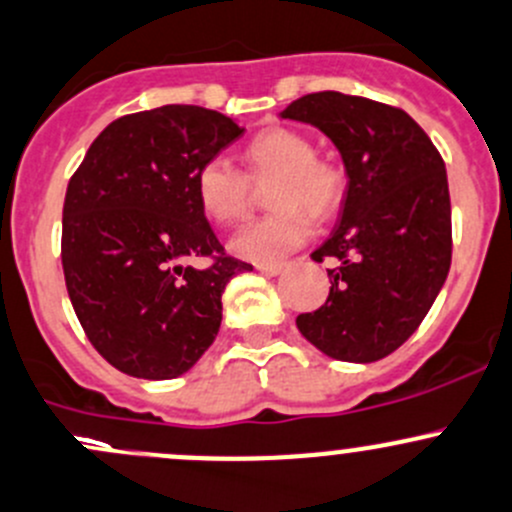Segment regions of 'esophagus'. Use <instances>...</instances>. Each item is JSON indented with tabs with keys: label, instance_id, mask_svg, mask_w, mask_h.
<instances>
[{
	"label": "esophagus",
	"instance_id": "esophagus-1",
	"mask_svg": "<svg viewBox=\"0 0 512 512\" xmlns=\"http://www.w3.org/2000/svg\"><path fill=\"white\" fill-rule=\"evenodd\" d=\"M258 271L266 273V276H278L283 271V263H258Z\"/></svg>",
	"mask_w": 512,
	"mask_h": 512
}]
</instances>
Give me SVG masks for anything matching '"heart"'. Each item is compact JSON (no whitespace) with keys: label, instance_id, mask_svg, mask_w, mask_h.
<instances>
[{"label":"heart","instance_id":"1","mask_svg":"<svg viewBox=\"0 0 512 512\" xmlns=\"http://www.w3.org/2000/svg\"><path fill=\"white\" fill-rule=\"evenodd\" d=\"M241 156L246 174L224 156L206 159L196 169V204L209 221L231 226L249 211L254 184L276 179L271 189L276 211L246 224L231 239L236 256L276 263L311 239V216L326 219L336 211L346 189V174L336 161L316 156V144L306 134L286 126L263 129L244 146Z\"/></svg>","mask_w":512,"mask_h":512}]
</instances>
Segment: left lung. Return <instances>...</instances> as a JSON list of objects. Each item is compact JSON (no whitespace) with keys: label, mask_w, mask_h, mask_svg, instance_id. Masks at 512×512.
I'll return each instance as SVG.
<instances>
[{"label":"left lung","mask_w":512,"mask_h":512,"mask_svg":"<svg viewBox=\"0 0 512 512\" xmlns=\"http://www.w3.org/2000/svg\"><path fill=\"white\" fill-rule=\"evenodd\" d=\"M283 119L318 126L348 174L341 221L313 251L326 268V303L298 331L336 361L386 358L421 326L450 271V194L443 156L398 106L341 91L291 101Z\"/></svg>","instance_id":"8db88e82"}]
</instances>
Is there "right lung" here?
Segmentation results:
<instances>
[{"label": "right lung", "mask_w": 512, "mask_h": 512, "mask_svg": "<svg viewBox=\"0 0 512 512\" xmlns=\"http://www.w3.org/2000/svg\"><path fill=\"white\" fill-rule=\"evenodd\" d=\"M244 134L219 111L166 104L111 121L69 179L62 266L91 346L121 373L189 371L221 326V293L251 263L201 214L196 169ZM211 257L206 269L185 263Z\"/></svg>", "instance_id": "add662e5"}]
</instances>
